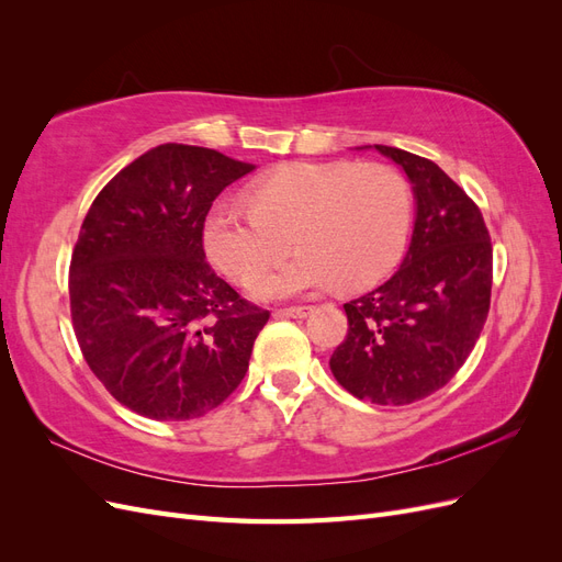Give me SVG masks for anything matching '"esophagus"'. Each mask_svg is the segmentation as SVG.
<instances>
[{"mask_svg": "<svg viewBox=\"0 0 562 562\" xmlns=\"http://www.w3.org/2000/svg\"><path fill=\"white\" fill-rule=\"evenodd\" d=\"M312 304H300V307H283L277 312V316H288V318H304L307 314H312Z\"/></svg>", "mask_w": 562, "mask_h": 562, "instance_id": "obj_1", "label": "esophagus"}]
</instances>
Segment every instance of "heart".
<instances>
[{
  "mask_svg": "<svg viewBox=\"0 0 562 562\" xmlns=\"http://www.w3.org/2000/svg\"><path fill=\"white\" fill-rule=\"evenodd\" d=\"M413 184L389 164H288L248 190V206L217 203L203 225L211 262L248 281L290 245L301 250L250 280L262 297L342 283L366 288L384 279L413 227Z\"/></svg>",
  "mask_w": 562,
  "mask_h": 562,
  "instance_id": "b5f03b06",
  "label": "heart"
}]
</instances>
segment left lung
<instances>
[{"label":"left lung","instance_id":"obj_1","mask_svg":"<svg viewBox=\"0 0 562 562\" xmlns=\"http://www.w3.org/2000/svg\"><path fill=\"white\" fill-rule=\"evenodd\" d=\"M415 184L413 241L389 281L345 304L349 330L330 356L356 398L405 405L443 389L481 337L492 293V244L475 201L411 151L375 145Z\"/></svg>","mask_w":562,"mask_h":562}]
</instances>
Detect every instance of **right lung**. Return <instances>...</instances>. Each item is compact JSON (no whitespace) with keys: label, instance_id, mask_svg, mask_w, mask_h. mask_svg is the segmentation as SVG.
Returning <instances> with one entry per match:
<instances>
[{"label":"right lung","instance_id":"obj_1","mask_svg":"<svg viewBox=\"0 0 562 562\" xmlns=\"http://www.w3.org/2000/svg\"><path fill=\"white\" fill-rule=\"evenodd\" d=\"M255 166L166 143L93 199L70 260V312L93 375L159 422L206 415L241 384L269 312L215 274L203 225Z\"/></svg>","mask_w":562,"mask_h":562}]
</instances>
